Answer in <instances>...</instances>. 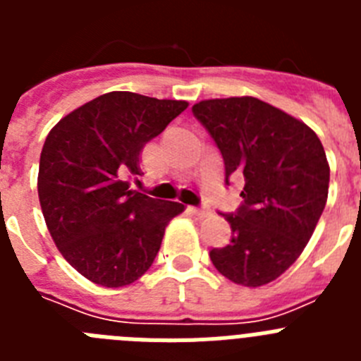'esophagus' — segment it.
Instances as JSON below:
<instances>
[{"mask_svg":"<svg viewBox=\"0 0 361 361\" xmlns=\"http://www.w3.org/2000/svg\"><path fill=\"white\" fill-rule=\"evenodd\" d=\"M190 212L193 213V215L200 216V219H202V216H208L209 215V209L208 208H190Z\"/></svg>","mask_w":361,"mask_h":361,"instance_id":"esophagus-1","label":"esophagus"}]
</instances>
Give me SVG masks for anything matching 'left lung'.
<instances>
[{
    "label": "left lung",
    "mask_w": 361,
    "mask_h": 361,
    "mask_svg": "<svg viewBox=\"0 0 361 361\" xmlns=\"http://www.w3.org/2000/svg\"><path fill=\"white\" fill-rule=\"evenodd\" d=\"M193 116L219 146L242 204L224 215L231 242L209 251L220 275L260 288L295 264L317 228L329 193V162L307 124L257 97L208 99Z\"/></svg>",
    "instance_id": "1"
}]
</instances>
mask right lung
Segmentation results:
<instances>
[{"instance_id": "right-lung-1", "label": "right lung", "mask_w": 361, "mask_h": 361, "mask_svg": "<svg viewBox=\"0 0 361 361\" xmlns=\"http://www.w3.org/2000/svg\"><path fill=\"white\" fill-rule=\"evenodd\" d=\"M188 108L186 101L108 92L70 111L47 135L37 193L66 262L90 282L123 288L141 279L161 250L178 202L132 190L139 155Z\"/></svg>"}]
</instances>
